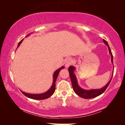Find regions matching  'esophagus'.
Wrapping results in <instances>:
<instances>
[{
	"label": "esophagus",
	"mask_w": 125,
	"mask_h": 125,
	"mask_svg": "<svg viewBox=\"0 0 125 125\" xmlns=\"http://www.w3.org/2000/svg\"><path fill=\"white\" fill-rule=\"evenodd\" d=\"M73 63V60H72L71 58H68L66 62H65V68H68L70 65Z\"/></svg>",
	"instance_id": "esophagus-1"
}]
</instances>
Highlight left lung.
Masks as SVG:
<instances>
[{
  "instance_id": "left-lung-1",
  "label": "left lung",
  "mask_w": 125,
  "mask_h": 125,
  "mask_svg": "<svg viewBox=\"0 0 125 125\" xmlns=\"http://www.w3.org/2000/svg\"><path fill=\"white\" fill-rule=\"evenodd\" d=\"M103 42H104L105 45H106L107 46V47H108L109 53L111 56V61L112 63L113 64V54H112L110 48L108 43H107V42L106 40L103 39ZM75 68L73 66H70L68 68L69 75H70V78H71V80L72 82V87H73L74 92L76 93V94H77L78 96H80L81 98H83L84 99L94 98H95L96 96H99L101 94H103V93L105 92V90L106 89V88H107V86H109V84L110 83L112 78H113L112 77L111 78V79L110 80L109 83H107L106 85L105 86H104V87L101 89H99L85 90L81 88L79 86V85H78L77 78H76V76L74 74V71H75ZM113 72V73H114Z\"/></svg>"
}]
</instances>
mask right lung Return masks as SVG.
<instances>
[{
    "mask_svg": "<svg viewBox=\"0 0 125 125\" xmlns=\"http://www.w3.org/2000/svg\"><path fill=\"white\" fill-rule=\"evenodd\" d=\"M30 34L27 35L26 36H29ZM23 40H24V39H23L22 40H21V41L19 42V43L18 44V47L20 45V44L21 43ZM63 68H64V66L61 67L60 68H59L58 69H57V70H56L54 72V73L53 74V83L51 87L50 88L49 90L47 91L46 92H45V93H42V94H29V93H25L21 90V93L24 95L27 96V98H31L32 99H35V100H43V99H46L47 98H48L49 97L52 95L54 93L55 91V88H56V85H55V83H56V79L57 78L58 74L60 73L61 69H63Z\"/></svg>",
    "mask_w": 125,
    "mask_h": 125,
    "instance_id": "1",
    "label": "right lung"
}]
</instances>
